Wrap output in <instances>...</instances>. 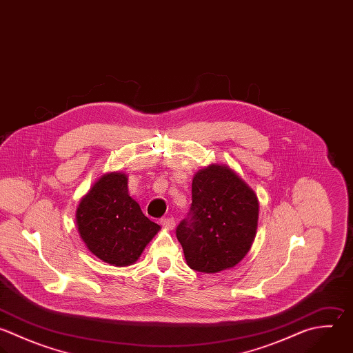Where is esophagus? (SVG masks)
Returning a JSON list of instances; mask_svg holds the SVG:
<instances>
[{"instance_id":"esophagus-1","label":"esophagus","mask_w":353,"mask_h":353,"mask_svg":"<svg viewBox=\"0 0 353 353\" xmlns=\"http://www.w3.org/2000/svg\"><path fill=\"white\" fill-rule=\"evenodd\" d=\"M160 225L165 229H174L175 228V219L174 218H161Z\"/></svg>"}]
</instances>
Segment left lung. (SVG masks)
Returning <instances> with one entry per match:
<instances>
[{
    "mask_svg": "<svg viewBox=\"0 0 353 353\" xmlns=\"http://www.w3.org/2000/svg\"><path fill=\"white\" fill-rule=\"evenodd\" d=\"M258 210L256 194L233 170L218 164L200 170L188 218L176 228L189 268L216 273L237 265L254 241Z\"/></svg>",
    "mask_w": 353,
    "mask_h": 353,
    "instance_id": "obj_1",
    "label": "left lung"
}]
</instances>
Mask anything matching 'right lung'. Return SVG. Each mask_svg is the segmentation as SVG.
Instances as JSON below:
<instances>
[{
  "mask_svg": "<svg viewBox=\"0 0 353 353\" xmlns=\"http://www.w3.org/2000/svg\"><path fill=\"white\" fill-rule=\"evenodd\" d=\"M76 222L87 248L113 266L132 265L160 230L128 193V176L105 174L81 199Z\"/></svg>",
  "mask_w": 353,
  "mask_h": 353,
  "instance_id": "right-lung-1",
  "label": "right lung"
}]
</instances>
